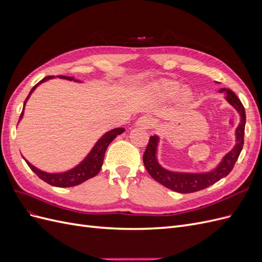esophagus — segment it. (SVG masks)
<instances>
[{
  "label": "esophagus",
  "instance_id": "obj_1",
  "mask_svg": "<svg viewBox=\"0 0 262 262\" xmlns=\"http://www.w3.org/2000/svg\"><path fill=\"white\" fill-rule=\"evenodd\" d=\"M153 124H154V122L152 119H150L149 117H146V116L139 118L137 121V125L142 126V128H149V126H153Z\"/></svg>",
  "mask_w": 262,
  "mask_h": 262
}]
</instances>
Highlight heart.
<instances>
[{"label": "heart", "mask_w": 262, "mask_h": 262, "mask_svg": "<svg viewBox=\"0 0 262 262\" xmlns=\"http://www.w3.org/2000/svg\"><path fill=\"white\" fill-rule=\"evenodd\" d=\"M147 94L157 101H169L175 98L177 105L188 107L194 100V92L189 86H182L173 80H160L147 86Z\"/></svg>", "instance_id": "obj_1"}]
</instances>
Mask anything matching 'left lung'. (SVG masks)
Listing matches in <instances>:
<instances>
[{"label":"left lung","mask_w":262,"mask_h":262,"mask_svg":"<svg viewBox=\"0 0 262 262\" xmlns=\"http://www.w3.org/2000/svg\"><path fill=\"white\" fill-rule=\"evenodd\" d=\"M220 94H224V98L229 105L233 106L239 115L241 122L235 130V145L224 155L222 161L210 171L204 172H187V171H172L163 166L158 162L157 152L160 137L157 134L149 137V141L145 152L143 154V163L146 170L152 178L163 186L171 189L172 191L179 193H191L205 189L211 185L215 184L220 179L226 177L232 171L234 165L238 158L243 145H244V134L246 124V113L245 108L239 98L235 93L228 89H221Z\"/></svg>","instance_id":"obj_1"}]
</instances>
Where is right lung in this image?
I'll list each match as a JSON object with an SVG mask.
<instances>
[{
    "label": "right lung",
    "mask_w": 262,
    "mask_h": 262,
    "mask_svg": "<svg viewBox=\"0 0 262 262\" xmlns=\"http://www.w3.org/2000/svg\"><path fill=\"white\" fill-rule=\"evenodd\" d=\"M59 78H63V80H68V81H74L76 83H82V81L76 80L75 77L73 76H64V75H59L57 76ZM52 78H55V76H47L42 80L39 82L38 84H36L31 91L29 92L28 96L26 98V100L24 101V107H23V112L20 114L19 120L18 122L21 120L24 117V109H25L26 102L28 101L30 95L34 93V91L37 89V87L47 82L49 80H52ZM125 130L123 128H116L110 130L108 132H106L104 136L100 137L95 145L93 146V148L90 150V153L85 156L84 160L77 164L76 166H74L73 168H71L67 171H61V172H47L43 171L41 169H39L33 164H30L26 158H24L25 162L27 163V165L30 167V169L33 170L36 175L42 179L43 181H46L47 184H49L51 186L54 187H61V188H66V187H74L82 184V182L86 181L87 179H91L93 177H95L97 173L100 171L102 163H104V157H105V153L106 149L109 146V144L117 138V136L119 134L123 133Z\"/></svg>",
    "instance_id": "1"
}]
</instances>
